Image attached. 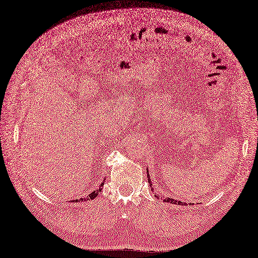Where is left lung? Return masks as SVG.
Returning a JSON list of instances; mask_svg holds the SVG:
<instances>
[{
    "label": "left lung",
    "mask_w": 258,
    "mask_h": 258,
    "mask_svg": "<svg viewBox=\"0 0 258 258\" xmlns=\"http://www.w3.org/2000/svg\"><path fill=\"white\" fill-rule=\"evenodd\" d=\"M147 177H148V182H149V184H150V187H151V190H153V186H152V182H151V179H150V173H149V171H148V168H147ZM155 197H157V198H160V195L159 194H155ZM162 198V197H161ZM164 202H166V203H170V204H178V205H181V206H185L186 204L185 203H182V202H180V201H176V199H173V198H169V197H167L166 199H163Z\"/></svg>",
    "instance_id": "obj_1"
}]
</instances>
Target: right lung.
Returning <instances> with one entry per match:
<instances>
[{
  "label": "right lung",
  "instance_id": "obj_1",
  "mask_svg": "<svg viewBox=\"0 0 258 258\" xmlns=\"http://www.w3.org/2000/svg\"><path fill=\"white\" fill-rule=\"evenodd\" d=\"M104 183H105V181L104 182H102L101 184H99V187L97 188V189H95V190H93L92 193H90L89 194V196L88 197H85V198H80V199H75V201H73L74 203H78V202H87V201H92V199H94L99 193H101V190H102V187H103V185H104ZM72 202V201H71Z\"/></svg>",
  "mask_w": 258,
  "mask_h": 258
}]
</instances>
